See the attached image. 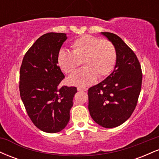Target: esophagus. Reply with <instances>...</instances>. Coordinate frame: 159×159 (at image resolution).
Masks as SVG:
<instances>
[{
	"instance_id": "esophagus-1",
	"label": "esophagus",
	"mask_w": 159,
	"mask_h": 159,
	"mask_svg": "<svg viewBox=\"0 0 159 159\" xmlns=\"http://www.w3.org/2000/svg\"><path fill=\"white\" fill-rule=\"evenodd\" d=\"M87 89L86 87H78V91H81V92H85L87 91Z\"/></svg>"
}]
</instances>
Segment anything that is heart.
<instances>
[{
	"instance_id": "b5f03b06",
	"label": "heart",
	"mask_w": 159,
	"mask_h": 159,
	"mask_svg": "<svg viewBox=\"0 0 159 159\" xmlns=\"http://www.w3.org/2000/svg\"><path fill=\"white\" fill-rule=\"evenodd\" d=\"M72 52L62 49L58 53L57 63L66 74L71 75L81 65L84 68L68 78L74 86H89L106 78L114 69L117 54L114 45L107 39L90 35H84L71 45Z\"/></svg>"
}]
</instances>
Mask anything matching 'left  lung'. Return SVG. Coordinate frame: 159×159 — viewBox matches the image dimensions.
Masks as SVG:
<instances>
[{"mask_svg": "<svg viewBox=\"0 0 159 159\" xmlns=\"http://www.w3.org/2000/svg\"><path fill=\"white\" fill-rule=\"evenodd\" d=\"M116 50L114 70L88 90V109L93 120L111 129L125 123L132 114L141 90L142 71L136 54L116 34L102 32Z\"/></svg>", "mask_w": 159, "mask_h": 159, "instance_id": "8db88e82", "label": "left lung"}]
</instances>
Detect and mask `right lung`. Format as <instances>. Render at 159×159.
I'll return each instance as SVG.
<instances>
[{"mask_svg": "<svg viewBox=\"0 0 159 159\" xmlns=\"http://www.w3.org/2000/svg\"><path fill=\"white\" fill-rule=\"evenodd\" d=\"M67 39L63 33L41 36L28 49L20 68V96L33 123L48 133L61 132L69 121L75 87L58 85L65 78L57 55Z\"/></svg>", "mask_w": 159, "mask_h": 159, "instance_id": "right-lung-1", "label": "right lung"}]
</instances>
